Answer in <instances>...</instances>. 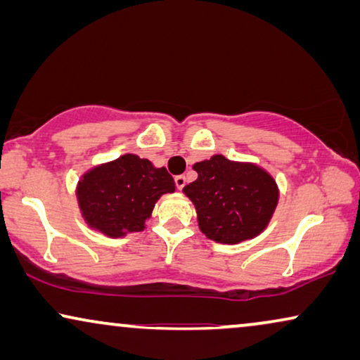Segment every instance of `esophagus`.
I'll return each mask as SVG.
<instances>
[{"instance_id":"1","label":"esophagus","mask_w":360,"mask_h":360,"mask_svg":"<svg viewBox=\"0 0 360 360\" xmlns=\"http://www.w3.org/2000/svg\"><path fill=\"white\" fill-rule=\"evenodd\" d=\"M185 184H186V179L184 175H179V176H175V185H176V188L179 190H181L185 186Z\"/></svg>"}]
</instances>
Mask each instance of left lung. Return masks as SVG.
Segmentation results:
<instances>
[{
	"mask_svg": "<svg viewBox=\"0 0 360 360\" xmlns=\"http://www.w3.org/2000/svg\"><path fill=\"white\" fill-rule=\"evenodd\" d=\"M198 179L184 188L195 205L198 228L219 244H239L264 233L277 210L280 190L264 167L214 154L196 162Z\"/></svg>",
	"mask_w": 360,
	"mask_h": 360,
	"instance_id": "8db88e82",
	"label": "left lung"
}]
</instances>
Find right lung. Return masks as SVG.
<instances>
[{
	"mask_svg": "<svg viewBox=\"0 0 360 360\" xmlns=\"http://www.w3.org/2000/svg\"><path fill=\"white\" fill-rule=\"evenodd\" d=\"M175 190L165 167L129 152L83 172L75 195L88 228L116 239L144 231L160 196Z\"/></svg>",
	"mask_w": 360,
	"mask_h": 360,
	"instance_id": "right-lung-1",
	"label": "right lung"
}]
</instances>
